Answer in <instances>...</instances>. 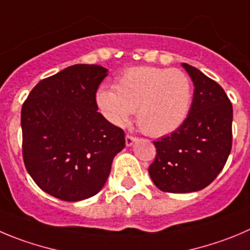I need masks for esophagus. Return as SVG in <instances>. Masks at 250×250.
Returning <instances> with one entry per match:
<instances>
[{
    "instance_id": "1",
    "label": "esophagus",
    "mask_w": 250,
    "mask_h": 250,
    "mask_svg": "<svg viewBox=\"0 0 250 250\" xmlns=\"http://www.w3.org/2000/svg\"><path fill=\"white\" fill-rule=\"evenodd\" d=\"M136 141H137L136 137H132V136H129V134H127V136H125V146H132Z\"/></svg>"
}]
</instances>
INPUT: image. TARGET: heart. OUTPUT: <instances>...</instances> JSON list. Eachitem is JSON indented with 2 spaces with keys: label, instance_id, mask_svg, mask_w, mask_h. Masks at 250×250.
<instances>
[{
  "label": "heart",
  "instance_id": "1",
  "mask_svg": "<svg viewBox=\"0 0 250 250\" xmlns=\"http://www.w3.org/2000/svg\"><path fill=\"white\" fill-rule=\"evenodd\" d=\"M192 85L178 69L133 66L116 79L114 91L102 87L96 93L100 112L112 125L122 128L137 111L139 127L153 137L175 132L188 118Z\"/></svg>",
  "mask_w": 250,
  "mask_h": 250
}]
</instances>
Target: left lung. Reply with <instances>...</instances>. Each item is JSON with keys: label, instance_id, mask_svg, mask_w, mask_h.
<instances>
[{"label": "left lung", "instance_id": "8db88e82", "mask_svg": "<svg viewBox=\"0 0 250 250\" xmlns=\"http://www.w3.org/2000/svg\"><path fill=\"white\" fill-rule=\"evenodd\" d=\"M181 66L195 87L190 113L179 129L154 142L157 157L148 169L154 185L172 193L208 186L232 149L233 108L225 90L199 69Z\"/></svg>", "mask_w": 250, "mask_h": 250}]
</instances>
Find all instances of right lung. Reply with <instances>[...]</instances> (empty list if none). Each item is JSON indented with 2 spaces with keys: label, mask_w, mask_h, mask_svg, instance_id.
<instances>
[{
  "label": "right lung",
  "mask_w": 250,
  "mask_h": 250,
  "mask_svg": "<svg viewBox=\"0 0 250 250\" xmlns=\"http://www.w3.org/2000/svg\"><path fill=\"white\" fill-rule=\"evenodd\" d=\"M108 75L78 64L39 81L23 104V160L37 185L62 201L96 195L125 146V132L97 112L96 91Z\"/></svg>",
  "instance_id": "right-lung-1"
}]
</instances>
